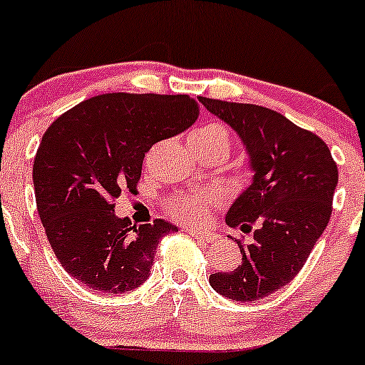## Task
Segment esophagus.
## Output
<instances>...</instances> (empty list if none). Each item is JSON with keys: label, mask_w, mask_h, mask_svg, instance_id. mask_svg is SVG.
<instances>
[{"label": "esophagus", "mask_w": 365, "mask_h": 365, "mask_svg": "<svg viewBox=\"0 0 365 365\" xmlns=\"http://www.w3.org/2000/svg\"><path fill=\"white\" fill-rule=\"evenodd\" d=\"M189 233L192 235L196 240L203 242V244H213L217 240V235L215 233H210V231H197V230H189Z\"/></svg>", "instance_id": "1"}]
</instances>
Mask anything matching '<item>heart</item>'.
<instances>
[{"label":"heart","instance_id":"b5f03b06","mask_svg":"<svg viewBox=\"0 0 365 365\" xmlns=\"http://www.w3.org/2000/svg\"><path fill=\"white\" fill-rule=\"evenodd\" d=\"M190 139L220 145L230 152V130L220 121H210L201 125L190 134ZM220 206V200L208 192H189L176 194L165 203V213L175 220L183 224H203L208 219L210 212Z\"/></svg>","mask_w":365,"mask_h":365}]
</instances>
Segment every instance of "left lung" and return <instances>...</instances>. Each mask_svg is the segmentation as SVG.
<instances>
[{
    "mask_svg": "<svg viewBox=\"0 0 365 365\" xmlns=\"http://www.w3.org/2000/svg\"><path fill=\"white\" fill-rule=\"evenodd\" d=\"M200 102L237 130L254 171L252 185L226 215L227 226L244 233L256 227L254 240H237L240 264L210 275V286L230 300H259L295 279L325 231L337 164L322 138L281 113L206 97Z\"/></svg>",
    "mask_w": 365,
    "mask_h": 365,
    "instance_id": "1",
    "label": "left lung"
}]
</instances>
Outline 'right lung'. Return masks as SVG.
<instances>
[{
    "instance_id": "right-lung-1",
    "label": "right lung",
    "mask_w": 365,
    "mask_h": 365,
    "mask_svg": "<svg viewBox=\"0 0 365 365\" xmlns=\"http://www.w3.org/2000/svg\"><path fill=\"white\" fill-rule=\"evenodd\" d=\"M189 95L106 93L51 123L33 162L36 210L68 275L101 293H127L148 279L162 237L176 226H132L114 215L121 190L135 192L155 143L196 121Z\"/></svg>"
}]
</instances>
